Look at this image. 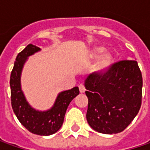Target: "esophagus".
Instances as JSON below:
<instances>
[{
	"label": "esophagus",
	"instance_id": "obj_1",
	"mask_svg": "<svg viewBox=\"0 0 150 150\" xmlns=\"http://www.w3.org/2000/svg\"><path fill=\"white\" fill-rule=\"evenodd\" d=\"M79 89H80V92H81V93H84V92L86 91L85 86H84V85H82V84H81V85L79 86Z\"/></svg>",
	"mask_w": 150,
	"mask_h": 150
}]
</instances>
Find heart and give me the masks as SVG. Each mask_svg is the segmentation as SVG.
Segmentation results:
<instances>
[{
	"instance_id": "b5f03b06",
	"label": "heart",
	"mask_w": 150,
	"mask_h": 150,
	"mask_svg": "<svg viewBox=\"0 0 150 150\" xmlns=\"http://www.w3.org/2000/svg\"><path fill=\"white\" fill-rule=\"evenodd\" d=\"M104 51H105V49L103 47H101V46L95 47L94 49L91 51L89 57L91 59H96L102 54V53ZM113 56L110 53L104 54L103 55H102L99 58L97 62L96 63V64L94 65V71L97 74H103L106 71H108V69L111 67V65L113 64Z\"/></svg>"
}]
</instances>
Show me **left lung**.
I'll use <instances>...</instances> for the list:
<instances>
[{
    "instance_id": "obj_1",
    "label": "left lung",
    "mask_w": 150,
    "mask_h": 150,
    "mask_svg": "<svg viewBox=\"0 0 150 150\" xmlns=\"http://www.w3.org/2000/svg\"><path fill=\"white\" fill-rule=\"evenodd\" d=\"M85 86L88 97L86 119L101 134L123 131L139 111L143 78L135 60L118 61L103 74H91Z\"/></svg>"
}]
</instances>
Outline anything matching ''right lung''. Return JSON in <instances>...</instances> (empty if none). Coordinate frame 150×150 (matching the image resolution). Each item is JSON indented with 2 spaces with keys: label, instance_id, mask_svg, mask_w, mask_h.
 I'll return each instance as SVG.
<instances>
[{
  "label": "right lung",
  "instance_id": "right-lung-1",
  "mask_svg": "<svg viewBox=\"0 0 150 150\" xmlns=\"http://www.w3.org/2000/svg\"><path fill=\"white\" fill-rule=\"evenodd\" d=\"M40 49L33 44H28L16 58L10 77L11 101L17 119L29 132L41 136L55 134L61 127L64 115L70 101L80 91L77 86L60 92L57 96L54 107L46 112H39L31 108L21 89V73L28 57Z\"/></svg>",
  "mask_w": 150,
  "mask_h": 150
}]
</instances>
